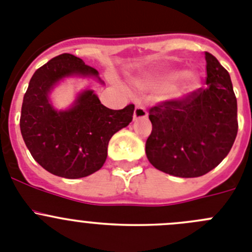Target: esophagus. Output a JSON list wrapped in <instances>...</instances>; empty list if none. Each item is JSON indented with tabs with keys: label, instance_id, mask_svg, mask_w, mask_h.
<instances>
[{
	"label": "esophagus",
	"instance_id": "obj_1",
	"mask_svg": "<svg viewBox=\"0 0 252 252\" xmlns=\"http://www.w3.org/2000/svg\"><path fill=\"white\" fill-rule=\"evenodd\" d=\"M147 115H148V113H147L146 106L143 105L140 101H138L134 110V119L135 121H137V119H144V118H147Z\"/></svg>",
	"mask_w": 252,
	"mask_h": 252
}]
</instances>
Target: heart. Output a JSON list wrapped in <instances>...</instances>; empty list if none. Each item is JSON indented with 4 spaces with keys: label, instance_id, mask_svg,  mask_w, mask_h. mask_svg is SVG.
Here are the masks:
<instances>
[{
    "label": "heart",
    "instance_id": "b5f03b06",
    "mask_svg": "<svg viewBox=\"0 0 252 252\" xmlns=\"http://www.w3.org/2000/svg\"><path fill=\"white\" fill-rule=\"evenodd\" d=\"M178 75H180V72L174 71V72H171V74H169L168 78L169 79H174V78H177ZM186 78H187L188 85H192V84L194 83V76L191 75V74H186Z\"/></svg>",
    "mask_w": 252,
    "mask_h": 252
}]
</instances>
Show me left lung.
<instances>
[{"label": "left lung", "mask_w": 252, "mask_h": 252, "mask_svg": "<svg viewBox=\"0 0 252 252\" xmlns=\"http://www.w3.org/2000/svg\"><path fill=\"white\" fill-rule=\"evenodd\" d=\"M206 89L167 99L149 109L146 154L153 167L182 178L203 176L222 162L236 139L237 100L230 74L206 53Z\"/></svg>", "instance_id": "obj_1"}]
</instances>
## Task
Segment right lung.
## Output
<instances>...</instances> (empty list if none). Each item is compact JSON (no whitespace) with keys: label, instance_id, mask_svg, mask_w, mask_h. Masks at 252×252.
I'll return each instance as SVG.
<instances>
[{"label":"right lung","instance_id":"1","mask_svg":"<svg viewBox=\"0 0 252 252\" xmlns=\"http://www.w3.org/2000/svg\"><path fill=\"white\" fill-rule=\"evenodd\" d=\"M98 76V70L71 54H61L38 67L24 95L20 128L33 159L50 173L81 178L103 167L110 138L133 119L134 104L113 110L92 90L79 95L75 105L56 112L49 93L65 76Z\"/></svg>","mask_w":252,"mask_h":252}]
</instances>
